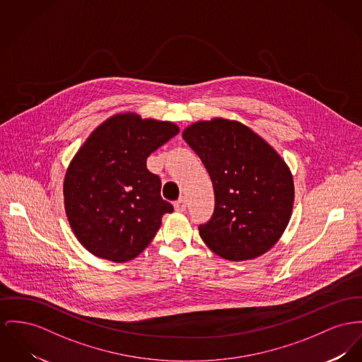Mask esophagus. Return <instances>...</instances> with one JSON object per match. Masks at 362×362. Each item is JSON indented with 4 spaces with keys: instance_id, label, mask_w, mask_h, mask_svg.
I'll use <instances>...</instances> for the list:
<instances>
[{
    "instance_id": "obj_1",
    "label": "esophagus",
    "mask_w": 362,
    "mask_h": 362,
    "mask_svg": "<svg viewBox=\"0 0 362 362\" xmlns=\"http://www.w3.org/2000/svg\"><path fill=\"white\" fill-rule=\"evenodd\" d=\"M174 209H175V211H178V213L185 211V209H187V200H185V199H178V200L174 203Z\"/></svg>"
}]
</instances>
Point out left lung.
<instances>
[{
    "label": "left lung",
    "mask_w": 362,
    "mask_h": 362,
    "mask_svg": "<svg viewBox=\"0 0 362 362\" xmlns=\"http://www.w3.org/2000/svg\"><path fill=\"white\" fill-rule=\"evenodd\" d=\"M182 137L209 171L216 194L213 217L199 226L200 238L228 261L265 254L292 213L293 180L284 159L238 121L196 122Z\"/></svg>",
    "instance_id": "obj_1"
}]
</instances>
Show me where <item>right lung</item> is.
Wrapping results in <instances>:
<instances>
[{
	"mask_svg": "<svg viewBox=\"0 0 362 362\" xmlns=\"http://www.w3.org/2000/svg\"><path fill=\"white\" fill-rule=\"evenodd\" d=\"M180 132L171 122L117 114L97 126L64 177V209L74 235L93 255L126 262L143 252L173 206L146 158Z\"/></svg>",
	"mask_w": 362,
	"mask_h": 362,
	"instance_id": "add662e5",
	"label": "right lung"
}]
</instances>
